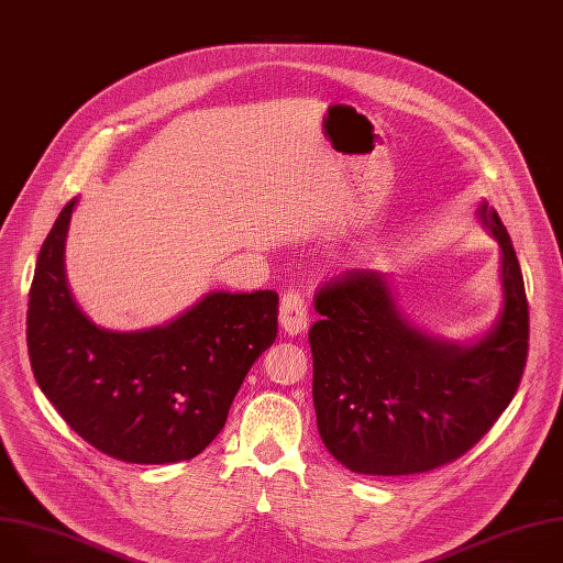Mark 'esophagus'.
<instances>
[{
    "label": "esophagus",
    "instance_id": "obj_1",
    "mask_svg": "<svg viewBox=\"0 0 563 563\" xmlns=\"http://www.w3.org/2000/svg\"><path fill=\"white\" fill-rule=\"evenodd\" d=\"M278 320L280 327L285 329V333L289 335H298L307 329L309 322V311H307V302L298 291H287L280 300V309H278Z\"/></svg>",
    "mask_w": 563,
    "mask_h": 563
}]
</instances>
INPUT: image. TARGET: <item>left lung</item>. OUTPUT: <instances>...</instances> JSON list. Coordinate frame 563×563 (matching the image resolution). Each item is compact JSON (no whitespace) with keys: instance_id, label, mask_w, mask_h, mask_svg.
<instances>
[{"instance_id":"obj_1","label":"left lung","mask_w":563,"mask_h":563,"mask_svg":"<svg viewBox=\"0 0 563 563\" xmlns=\"http://www.w3.org/2000/svg\"><path fill=\"white\" fill-rule=\"evenodd\" d=\"M477 219L499 245L501 309L468 344L413 327L391 280L355 269L316 296L309 329L313 407L329 453L364 475H413L477 444L510 405L528 355V302L510 236L484 201Z\"/></svg>"}]
</instances>
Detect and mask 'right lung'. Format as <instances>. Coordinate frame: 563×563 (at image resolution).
<instances>
[{
	"label": "right lung",
	"mask_w": 563,
	"mask_h": 563,
	"mask_svg": "<svg viewBox=\"0 0 563 563\" xmlns=\"http://www.w3.org/2000/svg\"><path fill=\"white\" fill-rule=\"evenodd\" d=\"M75 208L77 199L57 217L31 285L35 380L97 451L130 464L192 460L221 433L247 371L276 340L278 294L212 291L161 327H97L66 278Z\"/></svg>",
	"instance_id": "right-lung-1"
}]
</instances>
